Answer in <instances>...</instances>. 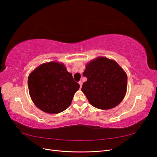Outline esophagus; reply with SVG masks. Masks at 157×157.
Wrapping results in <instances>:
<instances>
[{
	"label": "esophagus",
	"instance_id": "esophagus-1",
	"mask_svg": "<svg viewBox=\"0 0 157 157\" xmlns=\"http://www.w3.org/2000/svg\"><path fill=\"white\" fill-rule=\"evenodd\" d=\"M78 84H80V88H82V81H79V82H78Z\"/></svg>",
	"mask_w": 157,
	"mask_h": 157
}]
</instances>
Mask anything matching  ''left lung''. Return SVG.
<instances>
[{
  "mask_svg": "<svg viewBox=\"0 0 157 157\" xmlns=\"http://www.w3.org/2000/svg\"><path fill=\"white\" fill-rule=\"evenodd\" d=\"M83 76L87 80L81 90L94 107L114 108L125 97L127 75L115 60L98 57L87 63Z\"/></svg>",
  "mask_w": 157,
  "mask_h": 157,
  "instance_id": "8db88e82",
  "label": "left lung"
}]
</instances>
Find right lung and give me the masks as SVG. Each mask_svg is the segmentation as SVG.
<instances>
[{"label":"right lung","instance_id":"add662e5","mask_svg":"<svg viewBox=\"0 0 157 157\" xmlns=\"http://www.w3.org/2000/svg\"><path fill=\"white\" fill-rule=\"evenodd\" d=\"M28 88L33 102L41 111L57 114L71 105L80 88L63 63L50 61L33 70L28 77Z\"/></svg>","mask_w":157,"mask_h":157}]
</instances>
